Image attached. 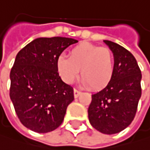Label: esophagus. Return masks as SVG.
Instances as JSON below:
<instances>
[{
	"label": "esophagus",
	"instance_id": "1",
	"mask_svg": "<svg viewBox=\"0 0 150 150\" xmlns=\"http://www.w3.org/2000/svg\"><path fill=\"white\" fill-rule=\"evenodd\" d=\"M80 93H81L80 91H78L76 89H74V98H77L80 95Z\"/></svg>",
	"mask_w": 150,
	"mask_h": 150
}]
</instances>
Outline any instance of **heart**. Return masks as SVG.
Listing matches in <instances>:
<instances>
[{"instance_id": "heart-1", "label": "heart", "mask_w": 150, "mask_h": 150, "mask_svg": "<svg viewBox=\"0 0 150 150\" xmlns=\"http://www.w3.org/2000/svg\"><path fill=\"white\" fill-rule=\"evenodd\" d=\"M56 68L66 83H72L79 74L82 83L94 91L106 88L114 74V55L111 48L88 42H81L68 51V57L60 55Z\"/></svg>"}]
</instances>
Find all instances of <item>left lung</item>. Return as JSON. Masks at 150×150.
<instances>
[{"instance_id":"left-lung-1","label":"left lung","mask_w":150,"mask_h":150,"mask_svg":"<svg viewBox=\"0 0 150 150\" xmlns=\"http://www.w3.org/2000/svg\"><path fill=\"white\" fill-rule=\"evenodd\" d=\"M114 55V74L106 88L92 94L88 108L91 125L104 134L123 130L133 120L141 96V71L129 50L104 40Z\"/></svg>"}]
</instances>
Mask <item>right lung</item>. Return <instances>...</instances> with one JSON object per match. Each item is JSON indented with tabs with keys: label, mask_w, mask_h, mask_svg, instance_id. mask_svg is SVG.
<instances>
[{
	"label": "right lung",
	"mask_w": 150,
	"mask_h": 150,
	"mask_svg": "<svg viewBox=\"0 0 150 150\" xmlns=\"http://www.w3.org/2000/svg\"><path fill=\"white\" fill-rule=\"evenodd\" d=\"M76 42L69 38H39L17 54L10 74V97L17 116L28 129L47 133L64 120L74 89L61 80L56 60Z\"/></svg>",
	"instance_id": "add662e5"
}]
</instances>
